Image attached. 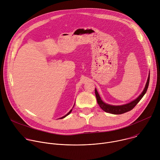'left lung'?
<instances>
[{
    "instance_id": "obj_1",
    "label": "left lung",
    "mask_w": 160,
    "mask_h": 160,
    "mask_svg": "<svg viewBox=\"0 0 160 160\" xmlns=\"http://www.w3.org/2000/svg\"><path fill=\"white\" fill-rule=\"evenodd\" d=\"M149 75L148 78V81L147 83L146 84L145 88L144 89V90L142 91V92L141 93V94L136 99H135L134 101H132L131 102L125 104V105H122V106H112V105H109L108 104L104 103L101 99L98 91L96 90V88H95V94H96V99H97V101L98 104L99 105L100 108L104 110V111L109 112V113H111V114H114V115H120V114H123L125 113L126 112H128L130 110H132L136 105L138 104L140 100L142 98V97L144 96V94H146V91L148 90V86H149Z\"/></svg>"
}]
</instances>
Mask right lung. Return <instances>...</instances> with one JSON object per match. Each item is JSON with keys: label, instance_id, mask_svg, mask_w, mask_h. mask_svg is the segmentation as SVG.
Here are the masks:
<instances>
[{"label": "right lung", "instance_id": "1", "mask_svg": "<svg viewBox=\"0 0 160 160\" xmlns=\"http://www.w3.org/2000/svg\"><path fill=\"white\" fill-rule=\"evenodd\" d=\"M72 110H70V112H68V114H66V115H65V116H64V117H61V119H62V118H64V117H66V116H68V115H69V114H70V112H72Z\"/></svg>", "mask_w": 160, "mask_h": 160}]
</instances>
